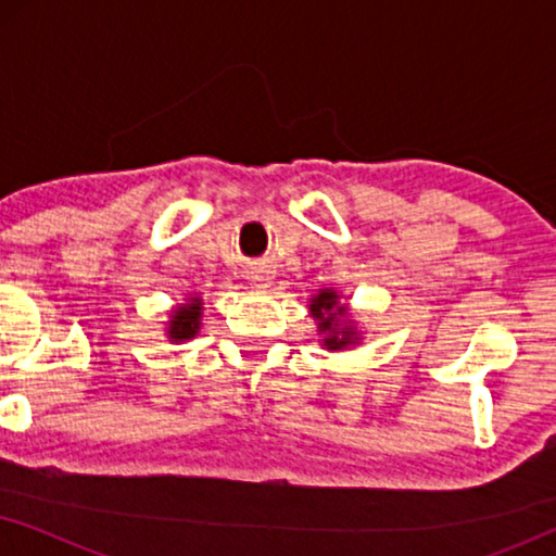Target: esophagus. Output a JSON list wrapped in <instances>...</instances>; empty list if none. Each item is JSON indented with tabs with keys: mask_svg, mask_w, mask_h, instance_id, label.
I'll list each match as a JSON object with an SVG mask.
<instances>
[{
	"mask_svg": "<svg viewBox=\"0 0 556 556\" xmlns=\"http://www.w3.org/2000/svg\"><path fill=\"white\" fill-rule=\"evenodd\" d=\"M273 270L270 268H265V265H261V268H255V270H250V283H253L255 288H268L270 283H273Z\"/></svg>",
	"mask_w": 556,
	"mask_h": 556,
	"instance_id": "obj_1",
	"label": "esophagus"
}]
</instances>
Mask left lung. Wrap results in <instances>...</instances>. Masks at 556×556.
Instances as JSON below:
<instances>
[{"label":"left lung","instance_id":"left-lung-1","mask_svg":"<svg viewBox=\"0 0 556 556\" xmlns=\"http://www.w3.org/2000/svg\"><path fill=\"white\" fill-rule=\"evenodd\" d=\"M308 314L314 316L318 344L326 352H344V349L359 346L362 331L354 316L349 314V303L341 301L337 288H318L308 299Z\"/></svg>","mask_w":556,"mask_h":556}]
</instances>
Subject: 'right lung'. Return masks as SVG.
Segmentation results:
<instances>
[{
	"label": "right lung",
	"instance_id": "obj_1",
	"mask_svg": "<svg viewBox=\"0 0 556 556\" xmlns=\"http://www.w3.org/2000/svg\"><path fill=\"white\" fill-rule=\"evenodd\" d=\"M202 311H204L202 295L189 293L185 301L177 303V306L169 311V321L164 326L166 339L174 341V344L194 339L202 329Z\"/></svg>",
	"mask_w": 556,
	"mask_h": 556
}]
</instances>
